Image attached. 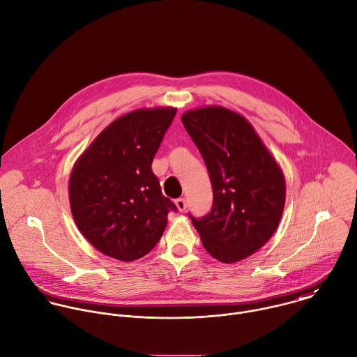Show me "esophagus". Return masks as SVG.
<instances>
[{"mask_svg": "<svg viewBox=\"0 0 357 357\" xmlns=\"http://www.w3.org/2000/svg\"><path fill=\"white\" fill-rule=\"evenodd\" d=\"M175 204H176L178 210H179L181 213H183V211L186 210V200H185V199H178V200L175 202Z\"/></svg>", "mask_w": 357, "mask_h": 357, "instance_id": "34e87169", "label": "esophagus"}]
</instances>
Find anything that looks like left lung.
<instances>
[{
	"instance_id": "left-lung-1",
	"label": "left lung",
	"mask_w": 357,
	"mask_h": 357,
	"mask_svg": "<svg viewBox=\"0 0 357 357\" xmlns=\"http://www.w3.org/2000/svg\"><path fill=\"white\" fill-rule=\"evenodd\" d=\"M197 146L213 185V208L192 218L204 249L221 263H238L263 248L281 221L284 172L252 123L221 105L181 116Z\"/></svg>"
}]
</instances>
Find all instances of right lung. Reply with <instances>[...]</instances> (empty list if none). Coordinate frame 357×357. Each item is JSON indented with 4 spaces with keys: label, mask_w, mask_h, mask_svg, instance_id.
Wrapping results in <instances>:
<instances>
[{
    "label": "right lung",
    "mask_w": 357,
    "mask_h": 357,
    "mask_svg": "<svg viewBox=\"0 0 357 357\" xmlns=\"http://www.w3.org/2000/svg\"><path fill=\"white\" fill-rule=\"evenodd\" d=\"M175 107L130 111L104 128L69 176L73 221L102 255L133 261L160 241L175 204L162 196L153 158Z\"/></svg>",
    "instance_id": "add662e5"
}]
</instances>
